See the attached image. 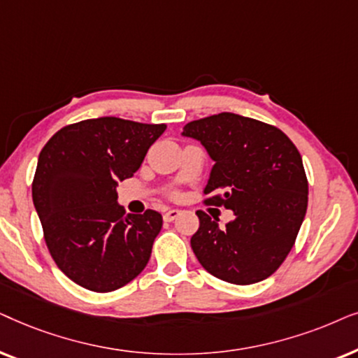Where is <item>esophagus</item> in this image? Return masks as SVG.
I'll list each match as a JSON object with an SVG mask.
<instances>
[{
	"label": "esophagus",
	"mask_w": 358,
	"mask_h": 358,
	"mask_svg": "<svg viewBox=\"0 0 358 358\" xmlns=\"http://www.w3.org/2000/svg\"><path fill=\"white\" fill-rule=\"evenodd\" d=\"M178 214H180L178 209H169V211L164 214V221H173Z\"/></svg>",
	"instance_id": "1"
}]
</instances>
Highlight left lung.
<instances>
[{
    "instance_id": "8db88e82",
    "label": "left lung",
    "mask_w": 358,
    "mask_h": 358,
    "mask_svg": "<svg viewBox=\"0 0 358 358\" xmlns=\"http://www.w3.org/2000/svg\"><path fill=\"white\" fill-rule=\"evenodd\" d=\"M182 134L201 142L214 160L204 203L234 213L219 227L217 219L196 211L192 249L198 262L227 283L268 278L287 259L306 216L308 178L298 149L278 127L234 113L188 122Z\"/></svg>"
}]
</instances>
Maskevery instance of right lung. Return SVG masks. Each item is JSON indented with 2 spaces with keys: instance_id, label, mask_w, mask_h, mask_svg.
<instances>
[{
  "instance_id": "add662e5",
  "label": "right lung",
  "mask_w": 358,
  "mask_h": 358,
  "mask_svg": "<svg viewBox=\"0 0 358 358\" xmlns=\"http://www.w3.org/2000/svg\"><path fill=\"white\" fill-rule=\"evenodd\" d=\"M165 124L98 117L70 124L41 150L32 201L57 266L96 293L124 287L145 268L162 214H126L117 182L139 170Z\"/></svg>"
}]
</instances>
